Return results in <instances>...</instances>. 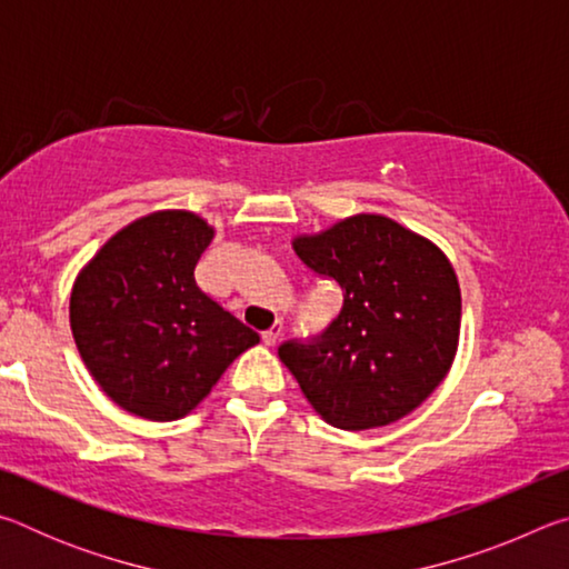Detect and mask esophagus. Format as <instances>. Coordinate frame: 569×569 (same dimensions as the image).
Here are the masks:
<instances>
[{
  "label": "esophagus",
  "mask_w": 569,
  "mask_h": 569,
  "mask_svg": "<svg viewBox=\"0 0 569 569\" xmlns=\"http://www.w3.org/2000/svg\"><path fill=\"white\" fill-rule=\"evenodd\" d=\"M281 331H283V323H281V321H276V323L271 326V329L261 333L263 343H266V346H273L278 339H281Z\"/></svg>",
  "instance_id": "1"
}]
</instances>
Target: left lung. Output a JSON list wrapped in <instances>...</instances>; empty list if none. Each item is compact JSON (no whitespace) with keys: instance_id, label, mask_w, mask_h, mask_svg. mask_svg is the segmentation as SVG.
<instances>
[{"instance_id":"left-lung-1","label":"left lung","mask_w":569,"mask_h":569,"mask_svg":"<svg viewBox=\"0 0 569 569\" xmlns=\"http://www.w3.org/2000/svg\"><path fill=\"white\" fill-rule=\"evenodd\" d=\"M293 250L343 291L341 313L319 339L278 349L308 403L346 431L407 417L457 356L461 291L445 250L377 213L298 236Z\"/></svg>"}]
</instances>
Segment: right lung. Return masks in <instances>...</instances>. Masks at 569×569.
Here are the masks:
<instances>
[{
  "mask_svg": "<svg viewBox=\"0 0 569 569\" xmlns=\"http://www.w3.org/2000/svg\"><path fill=\"white\" fill-rule=\"evenodd\" d=\"M213 236L190 210H158L118 230L74 278L77 351L100 389L134 417H186L261 341L196 283Z\"/></svg>",
  "mask_w": 569,
  "mask_h": 569,
  "instance_id": "1",
  "label": "right lung"
}]
</instances>
